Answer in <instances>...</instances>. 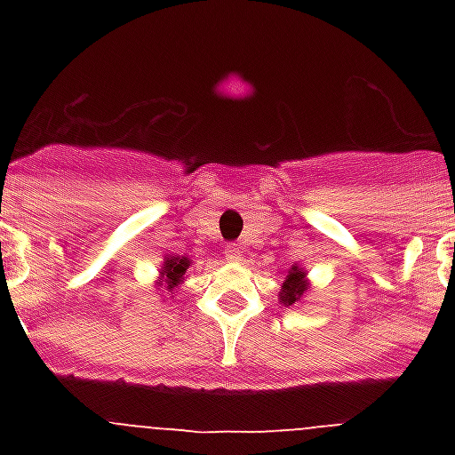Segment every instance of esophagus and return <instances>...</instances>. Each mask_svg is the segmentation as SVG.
I'll return each mask as SVG.
<instances>
[{
  "label": "esophagus",
  "instance_id": "obj_1",
  "mask_svg": "<svg viewBox=\"0 0 455 455\" xmlns=\"http://www.w3.org/2000/svg\"><path fill=\"white\" fill-rule=\"evenodd\" d=\"M224 255H227V259H241V248H238L235 243H228L227 250H224Z\"/></svg>",
  "mask_w": 455,
  "mask_h": 455
}]
</instances>
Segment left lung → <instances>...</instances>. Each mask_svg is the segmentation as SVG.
Listing matches in <instances>:
<instances>
[{"mask_svg": "<svg viewBox=\"0 0 455 455\" xmlns=\"http://www.w3.org/2000/svg\"><path fill=\"white\" fill-rule=\"evenodd\" d=\"M304 291H307V283H304V274L302 271L295 267V269L285 276V283L283 288H281V299H283V304H295L299 298L304 295Z\"/></svg>", "mask_w": 455, "mask_h": 455, "instance_id": "8db88e82", "label": "left lung"}]
</instances>
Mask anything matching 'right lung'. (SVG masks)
<instances>
[{
    "label": "right lung",
    "instance_id": "obj_1",
    "mask_svg": "<svg viewBox=\"0 0 455 455\" xmlns=\"http://www.w3.org/2000/svg\"><path fill=\"white\" fill-rule=\"evenodd\" d=\"M191 267V262L186 257H167L163 264V281L167 285V291H172L174 285L181 283L186 269Z\"/></svg>",
    "mask_w": 455,
    "mask_h": 455
}]
</instances>
